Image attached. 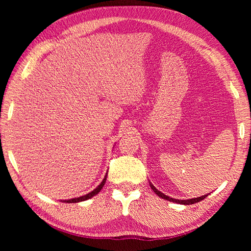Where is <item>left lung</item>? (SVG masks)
<instances>
[{"label":"left lung","instance_id":"8db88e82","mask_svg":"<svg viewBox=\"0 0 251 251\" xmlns=\"http://www.w3.org/2000/svg\"><path fill=\"white\" fill-rule=\"evenodd\" d=\"M150 186L151 189L155 192V194H157L159 197H162V199L164 200H167L169 201H174V202H177V204H181V205H191V204H195V202H199L201 201H202L204 199H206V197L208 196V194H205L202 195L201 197H195V199H190V200H176V199H173V197H169L167 195H165L164 193H162L161 191H158L155 186H154L151 182H150Z\"/></svg>","mask_w":251,"mask_h":251}]
</instances>
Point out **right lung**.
I'll use <instances>...</instances> for the list:
<instances>
[{
    "instance_id": "1",
    "label": "right lung",
    "mask_w": 251,
    "mask_h": 251,
    "mask_svg": "<svg viewBox=\"0 0 251 251\" xmlns=\"http://www.w3.org/2000/svg\"><path fill=\"white\" fill-rule=\"evenodd\" d=\"M106 177H108V173L105 174L103 180L101 181V183L97 186V188H96L95 190H93L92 192H89L88 194H85V195H82V196H79V197H74V199H70V200H62L61 201H63V202H79V201H87L89 199H92V197H94L95 195H97L99 192L101 191V189H102V186L105 183Z\"/></svg>"
}]
</instances>
